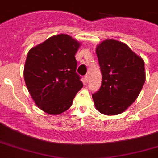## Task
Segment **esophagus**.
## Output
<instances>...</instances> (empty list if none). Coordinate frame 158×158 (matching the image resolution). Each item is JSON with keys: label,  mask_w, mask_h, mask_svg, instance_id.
Wrapping results in <instances>:
<instances>
[{"label": "esophagus", "mask_w": 158, "mask_h": 158, "mask_svg": "<svg viewBox=\"0 0 158 158\" xmlns=\"http://www.w3.org/2000/svg\"><path fill=\"white\" fill-rule=\"evenodd\" d=\"M88 82H89V76H88V75H86L84 77V82L85 83H88Z\"/></svg>", "instance_id": "esophagus-1"}]
</instances>
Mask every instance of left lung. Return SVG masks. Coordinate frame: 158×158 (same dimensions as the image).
Here are the masks:
<instances>
[{"instance_id": "obj_1", "label": "left lung", "mask_w": 158, "mask_h": 158, "mask_svg": "<svg viewBox=\"0 0 158 158\" xmlns=\"http://www.w3.org/2000/svg\"><path fill=\"white\" fill-rule=\"evenodd\" d=\"M102 86L92 94L98 112L107 116L123 113L141 92L146 80L144 60L128 45L106 39L97 45Z\"/></svg>"}]
</instances>
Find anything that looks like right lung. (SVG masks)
Returning <instances> with one entry per match:
<instances>
[{"label":"right lung","instance_id":"right-lung-1","mask_svg":"<svg viewBox=\"0 0 158 158\" xmlns=\"http://www.w3.org/2000/svg\"><path fill=\"white\" fill-rule=\"evenodd\" d=\"M80 45L61 34L28 52L23 71L25 83L36 106L48 114L58 115L68 110L82 87L75 57Z\"/></svg>","mask_w":158,"mask_h":158}]
</instances>
